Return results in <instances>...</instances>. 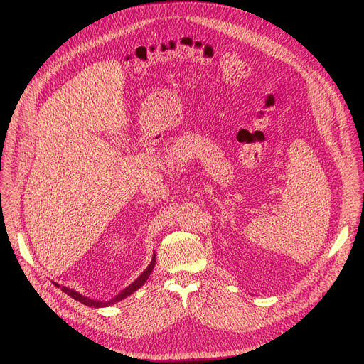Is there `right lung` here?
<instances>
[{
    "label": "right lung",
    "instance_id": "right-lung-1",
    "mask_svg": "<svg viewBox=\"0 0 364 364\" xmlns=\"http://www.w3.org/2000/svg\"><path fill=\"white\" fill-rule=\"evenodd\" d=\"M154 267H155V253H154V256H152V259H151V264L146 267V269L131 284V285H128L125 289H122L118 295H115L112 299H109V301H97V299H90V298H87V296H85V295H82V294H79L77 291H75V289H70V288H68V287H62V291L63 292H66L69 296H72L73 299H76V301H79V302H82V304H85V305H87V306H93V308H100V306H109V305H112V304H117V302H119V301H122V299H125L127 296H129L131 294H134L136 289H139L145 282H146V279L149 278V275H151V272H152V269H154ZM56 287H60L59 284H56V282H53Z\"/></svg>",
    "mask_w": 364,
    "mask_h": 364
}]
</instances>
